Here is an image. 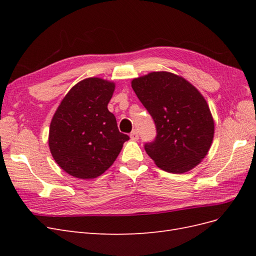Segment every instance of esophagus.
I'll return each instance as SVG.
<instances>
[{
    "label": "esophagus",
    "instance_id": "34e87169",
    "mask_svg": "<svg viewBox=\"0 0 256 256\" xmlns=\"http://www.w3.org/2000/svg\"><path fill=\"white\" fill-rule=\"evenodd\" d=\"M130 138H131V140H134V141L138 140V132L136 129H134L132 131H131Z\"/></svg>",
    "mask_w": 256,
    "mask_h": 256
}]
</instances>
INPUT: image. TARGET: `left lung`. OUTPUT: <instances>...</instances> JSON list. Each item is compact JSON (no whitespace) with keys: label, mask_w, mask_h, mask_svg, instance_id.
Wrapping results in <instances>:
<instances>
[{"label":"left lung","mask_w":256,"mask_h":256,"mask_svg":"<svg viewBox=\"0 0 256 256\" xmlns=\"http://www.w3.org/2000/svg\"><path fill=\"white\" fill-rule=\"evenodd\" d=\"M156 126L144 148L160 168L180 174L196 166L210 148L214 122L202 94L182 76L154 72L131 82Z\"/></svg>","instance_id":"1"}]
</instances>
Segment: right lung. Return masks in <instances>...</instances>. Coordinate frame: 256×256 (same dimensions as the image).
<instances>
[{
    "instance_id": "1",
    "label": "right lung",
    "mask_w": 256,
    "mask_h": 256,
    "mask_svg": "<svg viewBox=\"0 0 256 256\" xmlns=\"http://www.w3.org/2000/svg\"><path fill=\"white\" fill-rule=\"evenodd\" d=\"M115 85L99 78L82 80L67 92L51 120L49 147L66 173L92 180L109 168L129 136L120 132L108 110Z\"/></svg>"
}]
</instances>
